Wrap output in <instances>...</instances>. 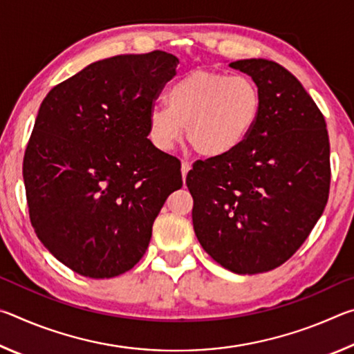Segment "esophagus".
<instances>
[{"label": "esophagus", "instance_id": "34e87169", "mask_svg": "<svg viewBox=\"0 0 354 354\" xmlns=\"http://www.w3.org/2000/svg\"><path fill=\"white\" fill-rule=\"evenodd\" d=\"M190 162L189 160H183V165H181V171H183V179H185V176H187V173L190 170Z\"/></svg>", "mask_w": 354, "mask_h": 354}]
</instances>
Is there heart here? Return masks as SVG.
Returning <instances> with one entry per match:
<instances>
[{"instance_id":"b5f03b06","label":"heart","mask_w":354,"mask_h":354,"mask_svg":"<svg viewBox=\"0 0 354 354\" xmlns=\"http://www.w3.org/2000/svg\"><path fill=\"white\" fill-rule=\"evenodd\" d=\"M169 107L154 104L148 112L149 139L162 151L181 140L203 158H221L247 140L261 115L262 98L247 76L194 70L173 82Z\"/></svg>"}]
</instances>
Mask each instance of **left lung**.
Wrapping results in <instances>:
<instances>
[{
	"label": "left lung",
	"instance_id": "8db88e82",
	"mask_svg": "<svg viewBox=\"0 0 354 354\" xmlns=\"http://www.w3.org/2000/svg\"><path fill=\"white\" fill-rule=\"evenodd\" d=\"M230 65L259 88V120L232 153L196 160L185 184L201 247L227 270L254 274L290 259L323 214L329 139L325 117L290 71L267 59Z\"/></svg>",
	"mask_w": 354,
	"mask_h": 354
}]
</instances>
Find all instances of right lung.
Instances as JSON below:
<instances>
[{"instance_id": "right-lung-1", "label": "right lung", "mask_w": 354, "mask_h": 354, "mask_svg": "<svg viewBox=\"0 0 354 354\" xmlns=\"http://www.w3.org/2000/svg\"><path fill=\"white\" fill-rule=\"evenodd\" d=\"M165 51L93 62L53 87L29 137L23 178L35 234L71 270L113 278L145 254L181 162L148 137V112L173 76Z\"/></svg>"}]
</instances>
